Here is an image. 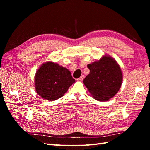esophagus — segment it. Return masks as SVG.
<instances>
[{
    "mask_svg": "<svg viewBox=\"0 0 150 150\" xmlns=\"http://www.w3.org/2000/svg\"><path fill=\"white\" fill-rule=\"evenodd\" d=\"M84 78V76H83V75H82V76H81L79 78H78V79H77V81H82L83 80Z\"/></svg>",
    "mask_w": 150,
    "mask_h": 150,
    "instance_id": "obj_1",
    "label": "esophagus"
}]
</instances>
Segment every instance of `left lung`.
<instances>
[{
	"label": "left lung",
	"instance_id": "left-lung-1",
	"mask_svg": "<svg viewBox=\"0 0 150 150\" xmlns=\"http://www.w3.org/2000/svg\"><path fill=\"white\" fill-rule=\"evenodd\" d=\"M89 74L83 80L90 94L97 101H106L118 92L122 81L121 68L110 56L88 65Z\"/></svg>",
	"mask_w": 150,
	"mask_h": 150
}]
</instances>
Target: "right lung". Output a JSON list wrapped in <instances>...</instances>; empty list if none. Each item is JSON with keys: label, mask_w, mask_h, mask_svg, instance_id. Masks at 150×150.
Returning a JSON list of instances; mask_svg holds the SVG:
<instances>
[{"label": "right lung", "mask_w": 150, "mask_h": 150, "mask_svg": "<svg viewBox=\"0 0 150 150\" xmlns=\"http://www.w3.org/2000/svg\"><path fill=\"white\" fill-rule=\"evenodd\" d=\"M34 81L35 91L40 97L47 101H55L67 92L75 79L66 67L48 61L36 72Z\"/></svg>", "instance_id": "right-lung-1"}]
</instances>
